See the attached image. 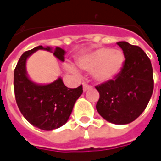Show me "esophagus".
Masks as SVG:
<instances>
[{
  "label": "esophagus",
  "instance_id": "34e87169",
  "mask_svg": "<svg viewBox=\"0 0 161 161\" xmlns=\"http://www.w3.org/2000/svg\"><path fill=\"white\" fill-rule=\"evenodd\" d=\"M91 88H92V85L86 84V83H84V84H83V90H84V92H87L89 89Z\"/></svg>",
  "mask_w": 161,
  "mask_h": 161
}]
</instances>
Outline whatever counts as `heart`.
<instances>
[{
    "label": "heart",
    "mask_w": 161,
    "mask_h": 161,
    "mask_svg": "<svg viewBox=\"0 0 161 161\" xmlns=\"http://www.w3.org/2000/svg\"><path fill=\"white\" fill-rule=\"evenodd\" d=\"M125 57L120 50L104 48L92 52L80 59L78 64L82 69L94 70V78L98 82H107L119 75L123 68ZM67 69L70 72L77 74V69L71 65Z\"/></svg>",
    "instance_id": "heart-1"
}]
</instances>
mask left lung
<instances>
[{
  "label": "left lung",
  "mask_w": 161,
  "mask_h": 161,
  "mask_svg": "<svg viewBox=\"0 0 161 161\" xmlns=\"http://www.w3.org/2000/svg\"><path fill=\"white\" fill-rule=\"evenodd\" d=\"M125 60L114 79L97 85L99 99L96 108L101 117L115 125L134 121L145 111L153 91L149 57L139 46L119 42Z\"/></svg>",
  "instance_id": "obj_1"
}]
</instances>
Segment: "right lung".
Segmentation results:
<instances>
[{"label": "right lung", "instance_id": "obj_1", "mask_svg": "<svg viewBox=\"0 0 161 161\" xmlns=\"http://www.w3.org/2000/svg\"><path fill=\"white\" fill-rule=\"evenodd\" d=\"M38 49L51 51L52 49L37 46L22 54L14 69V96L20 112L32 125L51 131L64 125L69 119L74 104L83 93V86L67 88L61 77L49 84L32 82L27 75L26 61ZM64 54L61 48L54 49L53 55L60 61H64Z\"/></svg>", "mask_w": 161, "mask_h": 161}]
</instances>
